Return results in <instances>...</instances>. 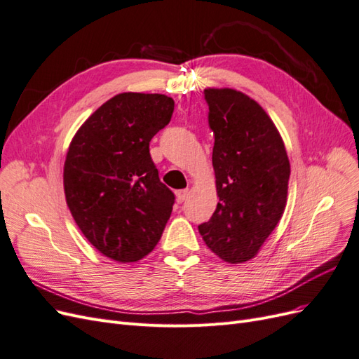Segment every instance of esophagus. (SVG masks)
I'll return each instance as SVG.
<instances>
[{"label":"esophagus","mask_w":359,"mask_h":359,"mask_svg":"<svg viewBox=\"0 0 359 359\" xmlns=\"http://www.w3.org/2000/svg\"><path fill=\"white\" fill-rule=\"evenodd\" d=\"M175 194H177V201H178L180 203H182L184 201L187 199V196H189V190H178Z\"/></svg>","instance_id":"obj_1"}]
</instances>
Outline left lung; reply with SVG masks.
I'll return each instance as SVG.
<instances>
[{"instance_id": "1", "label": "left lung", "mask_w": 359, "mask_h": 359, "mask_svg": "<svg viewBox=\"0 0 359 359\" xmlns=\"http://www.w3.org/2000/svg\"><path fill=\"white\" fill-rule=\"evenodd\" d=\"M203 93L220 201L199 232L224 262L244 264L259 253L285 212L289 158L276 124L257 102L232 88Z\"/></svg>"}]
</instances>
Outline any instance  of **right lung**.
<instances>
[{
	"label": "right lung",
	"instance_id": "1",
	"mask_svg": "<svg viewBox=\"0 0 359 359\" xmlns=\"http://www.w3.org/2000/svg\"><path fill=\"white\" fill-rule=\"evenodd\" d=\"M165 94L121 93L73 136L64 163L66 202L102 255L136 262L153 252L169 220L173 193L158 178L149 142L173 114Z\"/></svg>",
	"mask_w": 359,
	"mask_h": 359
}]
</instances>
